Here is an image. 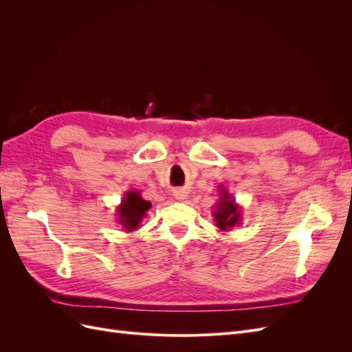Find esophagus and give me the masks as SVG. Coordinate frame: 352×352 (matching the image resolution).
<instances>
[{
	"label": "esophagus",
	"mask_w": 352,
	"mask_h": 352,
	"mask_svg": "<svg viewBox=\"0 0 352 352\" xmlns=\"http://www.w3.org/2000/svg\"><path fill=\"white\" fill-rule=\"evenodd\" d=\"M173 195H175L176 199H185V198H186V192H185V190H182V189L175 190Z\"/></svg>",
	"instance_id": "34e87169"
}]
</instances>
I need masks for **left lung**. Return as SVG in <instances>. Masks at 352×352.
Listing matches in <instances>:
<instances>
[{
  "instance_id": "left-lung-1",
  "label": "left lung",
  "mask_w": 352,
  "mask_h": 352,
  "mask_svg": "<svg viewBox=\"0 0 352 352\" xmlns=\"http://www.w3.org/2000/svg\"><path fill=\"white\" fill-rule=\"evenodd\" d=\"M219 192L220 198L214 208H212V217H214L216 226L219 228V230L229 232L235 226L241 225L242 207L223 185H219Z\"/></svg>"
}]
</instances>
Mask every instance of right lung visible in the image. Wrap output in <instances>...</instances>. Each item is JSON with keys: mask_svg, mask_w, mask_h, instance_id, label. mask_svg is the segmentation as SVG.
Returning a JSON list of instances; mask_svg holds the SVG:
<instances>
[{"mask_svg": "<svg viewBox=\"0 0 352 352\" xmlns=\"http://www.w3.org/2000/svg\"><path fill=\"white\" fill-rule=\"evenodd\" d=\"M151 208V202L145 201L138 189L124 192L123 199L116 207V214L123 232H135L141 228V221Z\"/></svg>", "mask_w": 352, "mask_h": 352, "instance_id": "right-lung-1", "label": "right lung"}]
</instances>
